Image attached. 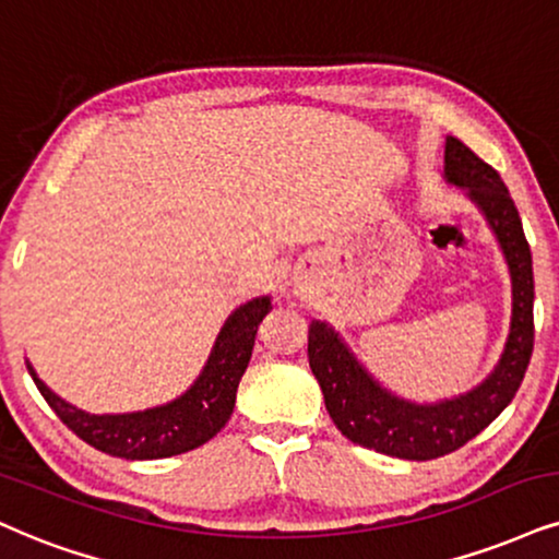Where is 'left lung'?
I'll return each mask as SVG.
<instances>
[{
	"mask_svg": "<svg viewBox=\"0 0 559 559\" xmlns=\"http://www.w3.org/2000/svg\"><path fill=\"white\" fill-rule=\"evenodd\" d=\"M443 178L464 189L481 212L511 274V326L490 376L466 394L440 402H412L394 394L357 360L349 344L326 321L308 326V362L321 385L329 417L344 438L406 461H430L479 436L513 402L534 349L532 248L506 183L492 165L456 136H445Z\"/></svg>",
	"mask_w": 559,
	"mask_h": 559,
	"instance_id": "left-lung-1",
	"label": "left lung"
}]
</instances>
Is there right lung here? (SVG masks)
<instances>
[{
	"mask_svg": "<svg viewBox=\"0 0 559 559\" xmlns=\"http://www.w3.org/2000/svg\"><path fill=\"white\" fill-rule=\"evenodd\" d=\"M269 308H272L269 295H259L238 306L219 329L197 381L174 402L150 406V409L123 412V415H90L53 394L40 381L36 368L25 360L27 373L61 423L87 445L127 461L178 456V453L204 445L227 425L236 406L238 383L251 360L257 329Z\"/></svg>",
	"mask_w": 559,
	"mask_h": 559,
	"instance_id": "add662e5",
	"label": "right lung"
}]
</instances>
